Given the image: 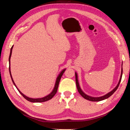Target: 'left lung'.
I'll use <instances>...</instances> for the list:
<instances>
[{
    "instance_id": "1",
    "label": "left lung",
    "mask_w": 130,
    "mask_h": 130,
    "mask_svg": "<svg viewBox=\"0 0 130 130\" xmlns=\"http://www.w3.org/2000/svg\"><path fill=\"white\" fill-rule=\"evenodd\" d=\"M122 74H123V68L122 67V70H121L120 77V79H119V82H118V85H116L115 88H113V89L112 90L111 92H108V93H107L106 94H105V95H104V96H100V97H92V96H90L89 95H88V94H85L84 92L82 91V89H81V88L80 87V85H79V83H78L77 73L76 72H75L76 83L77 88V90H78V91L79 92V93H80L81 95L85 99H87L88 100H89V101H92V102H100V101L107 99L109 98V97L111 96L112 94H113L114 92H115L116 91V90H117V89L118 88V87H119V85L120 83L121 80H122Z\"/></svg>"
}]
</instances>
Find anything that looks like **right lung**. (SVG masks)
Here are the masks:
<instances>
[{"mask_svg":"<svg viewBox=\"0 0 130 130\" xmlns=\"http://www.w3.org/2000/svg\"><path fill=\"white\" fill-rule=\"evenodd\" d=\"M14 46H12L11 48V50H10V56H9V72H10V76H11V78L12 79V83L14 84V85L15 86V87L17 88V89L18 90V91L19 93H20L23 96L24 98H25L26 100L29 101L30 102H32V103H41V102H46V101H48L51 99L53 98V97L56 93H57V89H58V85H59V83H60V81L61 80V77H62V74L64 73V72L65 71L66 69H63L62 71L60 72V73L58 74V76H57V77L56 78V83H55V85H54V88L52 90V91L51 92V93H50L48 95L46 96L45 97H43V98H28V97L26 96V95H25L23 93H22V92L19 91L18 88L16 84H15L14 80H13L12 77V76H11V70H10V59H11V54H12V48Z\"/></svg>","mask_w":130,"mask_h":130,"instance_id":"right-lung-1","label":"right lung"}]
</instances>
